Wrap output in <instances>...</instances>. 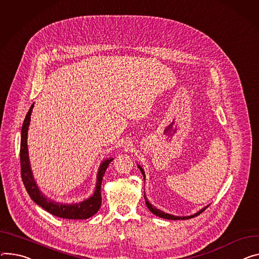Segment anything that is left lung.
<instances>
[{
    "mask_svg": "<svg viewBox=\"0 0 259 259\" xmlns=\"http://www.w3.org/2000/svg\"><path fill=\"white\" fill-rule=\"evenodd\" d=\"M137 167L139 168V170L142 171V174H143V176H144V179L146 178V175H145V170H144V168L140 166V165H138L137 164ZM144 196H145V199H146V204H147V206H148V208L152 211V213L154 214V215H156V216H158V217H160V218H164V219H168V220H186V219H190V218H193V217H195V216H197V215H199L200 213H202V211L208 206V205H206V206H204L203 208H201L200 210H198L197 213H195V214H193V215H190V216H183V217H181V216H175V215H170V214H168V213H164L163 210H161V209H159V208H157V207H155L152 203H150L149 202V200H148V198H147V195H146V193H144Z\"/></svg>",
    "mask_w": 259,
    "mask_h": 259,
    "instance_id": "obj_1",
    "label": "left lung"
}]
</instances>
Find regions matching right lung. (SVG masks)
Returning <instances> with one entry per match:
<instances>
[{"label":"right lung","mask_w":259,"mask_h":259,"mask_svg":"<svg viewBox=\"0 0 259 259\" xmlns=\"http://www.w3.org/2000/svg\"><path fill=\"white\" fill-rule=\"evenodd\" d=\"M34 103L31 105L21 127L20 135V168H21V179L23 185L26 187L30 197L34 202L39 206L43 207L46 211H49L52 215L64 218V219H88L95 215L99 210L102 202L101 198V184L103 176L109 165V163L113 158L109 157L104 159L97 172V182L94 193L87 199L77 202V203H63L55 201L48 196H45L39 189V187L34 179L30 158L28 151V130L31 122V114L33 111Z\"/></svg>","instance_id":"add662e5"}]
</instances>
